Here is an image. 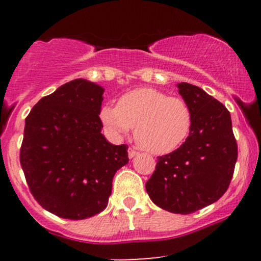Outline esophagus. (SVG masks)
I'll return each mask as SVG.
<instances>
[{
	"label": "esophagus",
	"mask_w": 261,
	"mask_h": 261,
	"mask_svg": "<svg viewBox=\"0 0 261 261\" xmlns=\"http://www.w3.org/2000/svg\"><path fill=\"white\" fill-rule=\"evenodd\" d=\"M137 154H139V152H136V151H135V149H133V148L128 149V158H134V157H136Z\"/></svg>",
	"instance_id": "obj_1"
}]
</instances>
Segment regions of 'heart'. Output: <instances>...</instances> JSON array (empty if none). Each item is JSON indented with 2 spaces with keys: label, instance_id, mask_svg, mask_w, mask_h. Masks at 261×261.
<instances>
[{
  "label": "heart",
  "instance_id": "heart-1",
  "mask_svg": "<svg viewBox=\"0 0 261 261\" xmlns=\"http://www.w3.org/2000/svg\"><path fill=\"white\" fill-rule=\"evenodd\" d=\"M99 119L114 140H120L135 126L136 142L153 154H167L180 147L193 121L187 101L153 88L125 93L118 106L101 107Z\"/></svg>",
  "mask_w": 261,
  "mask_h": 261
}]
</instances>
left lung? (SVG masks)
I'll return each mask as SVG.
<instances>
[{"label": "left lung", "instance_id": "left-lung-1", "mask_svg": "<svg viewBox=\"0 0 261 261\" xmlns=\"http://www.w3.org/2000/svg\"><path fill=\"white\" fill-rule=\"evenodd\" d=\"M176 87L191 110L190 133L178 149L158 157L146 191L158 207L189 215L226 193L238 148L226 107L200 87L185 82Z\"/></svg>", "mask_w": 261, "mask_h": 261}]
</instances>
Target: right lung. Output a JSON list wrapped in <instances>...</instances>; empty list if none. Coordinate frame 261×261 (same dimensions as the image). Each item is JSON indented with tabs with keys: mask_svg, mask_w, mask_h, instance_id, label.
<instances>
[{
	"mask_svg": "<svg viewBox=\"0 0 261 261\" xmlns=\"http://www.w3.org/2000/svg\"><path fill=\"white\" fill-rule=\"evenodd\" d=\"M104 88L85 79L59 87L25 119L20 166L34 199L68 220L100 214L116 170L127 164V146L101 134Z\"/></svg>",
	"mask_w": 261,
	"mask_h": 261,
	"instance_id": "1",
	"label": "right lung"
}]
</instances>
